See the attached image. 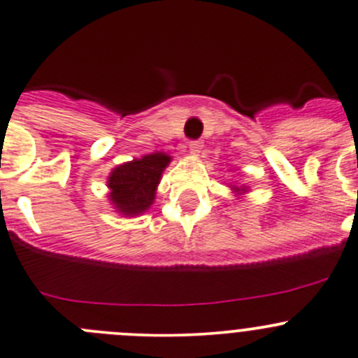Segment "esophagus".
Returning a JSON list of instances; mask_svg holds the SVG:
<instances>
[{
    "mask_svg": "<svg viewBox=\"0 0 358 358\" xmlns=\"http://www.w3.org/2000/svg\"><path fill=\"white\" fill-rule=\"evenodd\" d=\"M189 150H190V153H192V155H199V152H201V145H199V143H190L189 145Z\"/></svg>",
    "mask_w": 358,
    "mask_h": 358,
    "instance_id": "34e87169",
    "label": "esophagus"
}]
</instances>
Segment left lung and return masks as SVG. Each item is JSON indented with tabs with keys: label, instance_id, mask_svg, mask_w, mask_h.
I'll list each match as a JSON object with an SVG mask.
<instances>
[{
	"label": "left lung",
	"instance_id": "left-lung-1",
	"mask_svg": "<svg viewBox=\"0 0 358 358\" xmlns=\"http://www.w3.org/2000/svg\"><path fill=\"white\" fill-rule=\"evenodd\" d=\"M231 189L235 190L236 194H243V192H247V187H235V185H233Z\"/></svg>",
	"mask_w": 358,
	"mask_h": 358
}]
</instances>
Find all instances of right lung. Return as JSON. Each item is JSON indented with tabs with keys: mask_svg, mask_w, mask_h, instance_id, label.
<instances>
[{
	"mask_svg": "<svg viewBox=\"0 0 358 358\" xmlns=\"http://www.w3.org/2000/svg\"><path fill=\"white\" fill-rule=\"evenodd\" d=\"M171 162L168 153L157 152L116 166L108 178L109 201L122 215H141L152 206L162 171Z\"/></svg>",
	"mask_w": 358,
	"mask_h": 358,
	"instance_id": "obj_1",
	"label": "right lung"
}]
</instances>
